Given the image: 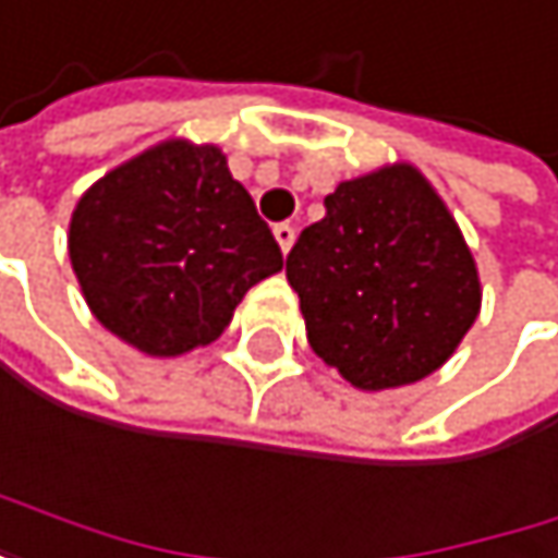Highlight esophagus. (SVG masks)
<instances>
[{
	"mask_svg": "<svg viewBox=\"0 0 558 558\" xmlns=\"http://www.w3.org/2000/svg\"><path fill=\"white\" fill-rule=\"evenodd\" d=\"M272 236H276L279 250H282V253H289V250H292V243H295V227H292V223H276V227H272Z\"/></svg>",
	"mask_w": 558,
	"mask_h": 558,
	"instance_id": "34e87169",
	"label": "esophagus"
}]
</instances>
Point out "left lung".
I'll return each instance as SVG.
<instances>
[{"mask_svg":"<svg viewBox=\"0 0 558 558\" xmlns=\"http://www.w3.org/2000/svg\"><path fill=\"white\" fill-rule=\"evenodd\" d=\"M312 352L362 391L434 375L480 315L473 253L414 163L341 180L286 259Z\"/></svg>","mask_w":558,"mask_h":558,"instance_id":"left-lung-1","label":"left lung"}]
</instances>
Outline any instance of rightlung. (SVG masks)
I'll list each match as a JSON object with an SVG mask.
<instances>
[{
	"mask_svg": "<svg viewBox=\"0 0 558 558\" xmlns=\"http://www.w3.org/2000/svg\"><path fill=\"white\" fill-rule=\"evenodd\" d=\"M92 315L154 359L210 344L282 269L279 243L217 144L160 141L92 183L68 227Z\"/></svg>",
	"mask_w": 558,
	"mask_h": 558,
	"instance_id": "right-lung-1",
	"label": "right lung"
}]
</instances>
